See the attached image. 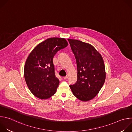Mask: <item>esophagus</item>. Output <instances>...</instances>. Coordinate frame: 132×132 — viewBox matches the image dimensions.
Listing matches in <instances>:
<instances>
[{
	"instance_id": "34e87169",
	"label": "esophagus",
	"mask_w": 132,
	"mask_h": 132,
	"mask_svg": "<svg viewBox=\"0 0 132 132\" xmlns=\"http://www.w3.org/2000/svg\"><path fill=\"white\" fill-rule=\"evenodd\" d=\"M68 76H66L64 77V78H64V79H67L68 78Z\"/></svg>"
}]
</instances>
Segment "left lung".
<instances>
[{
  "label": "left lung",
  "mask_w": 132,
  "mask_h": 132,
  "mask_svg": "<svg viewBox=\"0 0 132 132\" xmlns=\"http://www.w3.org/2000/svg\"><path fill=\"white\" fill-rule=\"evenodd\" d=\"M76 58L77 81L69 86L73 95L82 101L95 98L105 79L104 64L100 54L91 45L68 39Z\"/></svg>",
  "instance_id": "8db88e82"
}]
</instances>
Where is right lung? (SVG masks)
<instances>
[{"mask_svg":"<svg viewBox=\"0 0 132 132\" xmlns=\"http://www.w3.org/2000/svg\"><path fill=\"white\" fill-rule=\"evenodd\" d=\"M67 45L65 39L52 37L37 45L29 54L24 76L29 89L36 97L46 99L56 93L60 80L55 76L53 59L56 53Z\"/></svg>","mask_w":132,"mask_h":132,"instance_id":"obj_1","label":"right lung"}]
</instances>
